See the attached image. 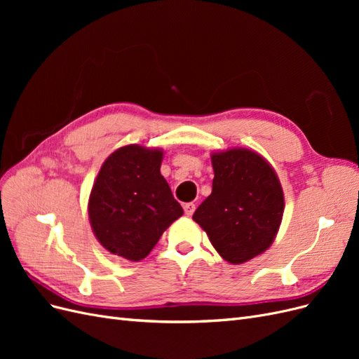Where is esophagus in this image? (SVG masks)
<instances>
[{
	"label": "esophagus",
	"instance_id": "esophagus-1",
	"mask_svg": "<svg viewBox=\"0 0 359 359\" xmlns=\"http://www.w3.org/2000/svg\"><path fill=\"white\" fill-rule=\"evenodd\" d=\"M194 210H196V205H194L193 202L184 203V212H186V215H191L194 212Z\"/></svg>",
	"mask_w": 359,
	"mask_h": 359
}]
</instances>
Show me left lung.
Returning <instances> with one entry per match:
<instances>
[{
  "mask_svg": "<svg viewBox=\"0 0 359 359\" xmlns=\"http://www.w3.org/2000/svg\"><path fill=\"white\" fill-rule=\"evenodd\" d=\"M212 191L193 220L226 262L240 265L271 247L285 211V194L274 168L253 149L211 153Z\"/></svg>",
  "mask_w": 359,
  "mask_h": 359,
  "instance_id": "8db88e82",
  "label": "left lung"
}]
</instances>
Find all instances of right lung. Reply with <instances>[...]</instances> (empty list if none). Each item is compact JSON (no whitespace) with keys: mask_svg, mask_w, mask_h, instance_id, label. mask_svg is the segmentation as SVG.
I'll list each match as a JSON object with an SVG mask.
<instances>
[{"mask_svg":"<svg viewBox=\"0 0 359 359\" xmlns=\"http://www.w3.org/2000/svg\"><path fill=\"white\" fill-rule=\"evenodd\" d=\"M161 148L126 145L104 160L88 201L91 229L112 255L145 259L161 233L182 215L160 173Z\"/></svg>","mask_w":359,"mask_h":359,"instance_id":"right-lung-1","label":"right lung"}]
</instances>
